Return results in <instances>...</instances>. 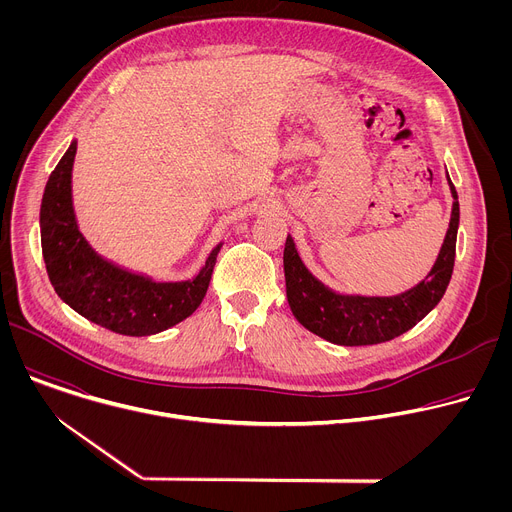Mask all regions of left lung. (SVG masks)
Masks as SVG:
<instances>
[{
  "mask_svg": "<svg viewBox=\"0 0 512 512\" xmlns=\"http://www.w3.org/2000/svg\"><path fill=\"white\" fill-rule=\"evenodd\" d=\"M454 196L450 229L431 271L415 287L399 296H342L316 279L287 235L283 249V271L287 302L296 320L320 338L340 346H367L393 340L423 320L446 294L456 259V237L460 225L458 192L448 176Z\"/></svg>",
  "mask_w": 512,
  "mask_h": 512,
  "instance_id": "obj_1",
  "label": "left lung"
}]
</instances>
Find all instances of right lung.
I'll list each match as a JSON object with an SVG mask.
<instances>
[{
    "mask_svg": "<svg viewBox=\"0 0 512 512\" xmlns=\"http://www.w3.org/2000/svg\"><path fill=\"white\" fill-rule=\"evenodd\" d=\"M77 141L50 174L40 206L42 255L58 298L83 318L125 336H150L192 316L206 296L218 243L194 279L154 281L103 259L83 237L72 208Z\"/></svg>",
    "mask_w": 512,
    "mask_h": 512,
    "instance_id": "1",
    "label": "right lung"
}]
</instances>
